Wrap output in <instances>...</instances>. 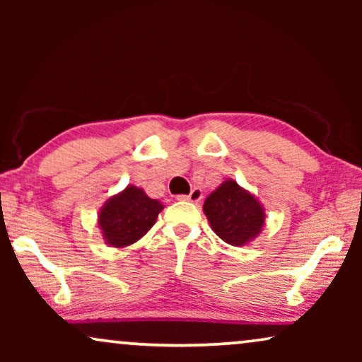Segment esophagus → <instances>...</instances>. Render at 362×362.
Listing matches in <instances>:
<instances>
[{"label":"esophagus","instance_id":"obj_1","mask_svg":"<svg viewBox=\"0 0 362 362\" xmlns=\"http://www.w3.org/2000/svg\"><path fill=\"white\" fill-rule=\"evenodd\" d=\"M201 197H202V192L197 189V187H194V189H192L189 194H180V196H177V199H180V201L197 202V201H201Z\"/></svg>","mask_w":362,"mask_h":362}]
</instances>
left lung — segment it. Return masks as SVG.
<instances>
[{
	"mask_svg": "<svg viewBox=\"0 0 362 362\" xmlns=\"http://www.w3.org/2000/svg\"><path fill=\"white\" fill-rule=\"evenodd\" d=\"M212 230L230 245H244L259 234L265 214L259 201L235 181H226L204 202Z\"/></svg>",
	"mask_w": 362,
	"mask_h": 362,
	"instance_id": "1",
	"label": "left lung"
}]
</instances>
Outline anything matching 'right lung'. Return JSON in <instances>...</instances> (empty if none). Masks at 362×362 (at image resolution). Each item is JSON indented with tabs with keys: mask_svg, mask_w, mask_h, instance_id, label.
I'll return each mask as SVG.
<instances>
[{
	"mask_svg": "<svg viewBox=\"0 0 362 362\" xmlns=\"http://www.w3.org/2000/svg\"><path fill=\"white\" fill-rule=\"evenodd\" d=\"M161 211L160 201L150 199L143 189L128 186L103 206L98 216V226L108 244L125 247L145 235Z\"/></svg>",
	"mask_w": 362,
	"mask_h": 362,
	"instance_id": "right-lung-1",
	"label": "right lung"
}]
</instances>
